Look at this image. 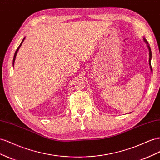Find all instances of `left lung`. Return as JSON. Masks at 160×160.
Listing matches in <instances>:
<instances>
[{"label":"left lung","mask_w":160,"mask_h":160,"mask_svg":"<svg viewBox=\"0 0 160 160\" xmlns=\"http://www.w3.org/2000/svg\"><path fill=\"white\" fill-rule=\"evenodd\" d=\"M143 41L145 43V44H147V46H148V48L149 50V67H150V70L151 71H152V72H153L152 71V66H151V60H152V50H151V48H150V46H149V44L148 42L147 41L146 39L145 38H143Z\"/></svg>","instance_id":"8db88e82"}]
</instances>
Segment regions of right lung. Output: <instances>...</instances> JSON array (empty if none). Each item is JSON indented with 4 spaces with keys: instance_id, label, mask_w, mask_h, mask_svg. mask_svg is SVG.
Wrapping results in <instances>:
<instances>
[{
    "instance_id": "right-lung-1",
    "label": "right lung",
    "mask_w": 160,
    "mask_h": 160,
    "mask_svg": "<svg viewBox=\"0 0 160 160\" xmlns=\"http://www.w3.org/2000/svg\"><path fill=\"white\" fill-rule=\"evenodd\" d=\"M25 39V38H24L23 39V40H22V42H21V44H20V45L19 46V47L18 48H17V50L15 51V54H14V57H13V60H12V66L14 67V63H15V58H16V56H17V52L19 51V48H20V47L21 46V45H22V44H23V41H24V40Z\"/></svg>"
}]
</instances>
